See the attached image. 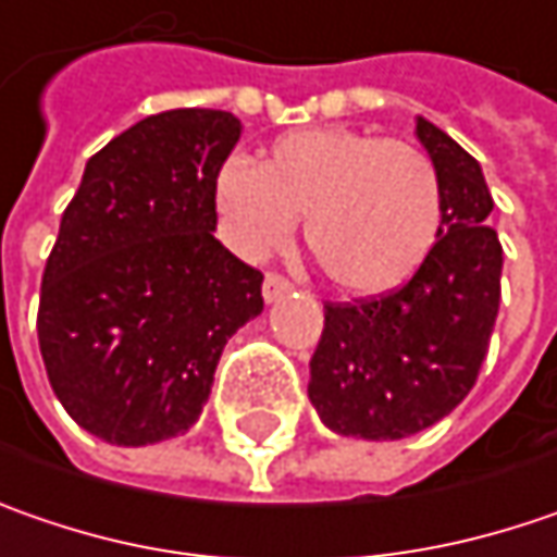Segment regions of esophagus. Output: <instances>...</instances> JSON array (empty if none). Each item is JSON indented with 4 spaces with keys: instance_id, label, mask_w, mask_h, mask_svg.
Wrapping results in <instances>:
<instances>
[{
    "instance_id": "1",
    "label": "esophagus",
    "mask_w": 557,
    "mask_h": 557,
    "mask_svg": "<svg viewBox=\"0 0 557 557\" xmlns=\"http://www.w3.org/2000/svg\"><path fill=\"white\" fill-rule=\"evenodd\" d=\"M289 293V280L280 277V274H268L264 283H261V296H264V302H280L283 296Z\"/></svg>"
}]
</instances>
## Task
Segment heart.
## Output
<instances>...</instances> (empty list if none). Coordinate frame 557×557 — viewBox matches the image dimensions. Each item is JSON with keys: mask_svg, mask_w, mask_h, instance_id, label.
Wrapping results in <instances>:
<instances>
[{"mask_svg": "<svg viewBox=\"0 0 557 557\" xmlns=\"http://www.w3.org/2000/svg\"><path fill=\"white\" fill-rule=\"evenodd\" d=\"M224 236L264 258L296 231L339 289L380 296L418 274L443 227V189L421 149L351 131L308 127L268 146L261 164L231 158L214 181Z\"/></svg>", "mask_w": 557, "mask_h": 557, "instance_id": "obj_1", "label": "heart"}]
</instances>
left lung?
<instances>
[{
    "instance_id": "8db88e82",
    "label": "left lung",
    "mask_w": 557,
    "mask_h": 557,
    "mask_svg": "<svg viewBox=\"0 0 557 557\" xmlns=\"http://www.w3.org/2000/svg\"><path fill=\"white\" fill-rule=\"evenodd\" d=\"M414 134L440 174L443 227L401 289L326 302L308 399L339 436L405 440L471 393L502 299V243L480 161L426 117Z\"/></svg>"
}]
</instances>
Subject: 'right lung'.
Here are the masks:
<instances>
[{"mask_svg": "<svg viewBox=\"0 0 557 557\" xmlns=\"http://www.w3.org/2000/svg\"><path fill=\"white\" fill-rule=\"evenodd\" d=\"M231 111L149 114L86 161L39 289V351L64 411L111 446L199 421L233 333L261 314V271L218 239Z\"/></svg>", "mask_w": 557, "mask_h": 557, "instance_id": "obj_1", "label": "right lung"}]
</instances>
